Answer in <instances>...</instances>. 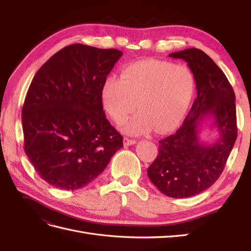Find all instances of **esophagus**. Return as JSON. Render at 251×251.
Masks as SVG:
<instances>
[{"label": "esophagus", "mask_w": 251, "mask_h": 251, "mask_svg": "<svg viewBox=\"0 0 251 251\" xmlns=\"http://www.w3.org/2000/svg\"><path fill=\"white\" fill-rule=\"evenodd\" d=\"M124 142H125V146H133V144L136 143V141L134 139H130V138H125L124 139Z\"/></svg>", "instance_id": "34e87169"}]
</instances>
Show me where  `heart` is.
I'll return each instance as SVG.
<instances>
[{
    "label": "heart",
    "instance_id": "b5f03b06",
    "mask_svg": "<svg viewBox=\"0 0 251 251\" xmlns=\"http://www.w3.org/2000/svg\"><path fill=\"white\" fill-rule=\"evenodd\" d=\"M195 77L189 67L166 60L143 59L125 66L120 77L110 75L101 88L103 108L128 135L155 130L170 132L186 114L195 93Z\"/></svg>",
    "mask_w": 251,
    "mask_h": 251
}]
</instances>
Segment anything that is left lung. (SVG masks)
I'll use <instances>...</instances> for the list:
<instances>
[{"mask_svg": "<svg viewBox=\"0 0 251 251\" xmlns=\"http://www.w3.org/2000/svg\"><path fill=\"white\" fill-rule=\"evenodd\" d=\"M170 56L187 63L195 77L197 98L178 131L159 141L148 176L165 196L187 198L211 186L224 170L238 135L235 95L223 71L202 50L189 48ZM205 119L211 120V126L219 132L212 144L200 140Z\"/></svg>", "mask_w": 251, "mask_h": 251, "instance_id": "1", "label": "left lung"}]
</instances>
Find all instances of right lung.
<instances>
[{"label":"right lung","instance_id":"1","mask_svg":"<svg viewBox=\"0 0 251 251\" xmlns=\"http://www.w3.org/2000/svg\"><path fill=\"white\" fill-rule=\"evenodd\" d=\"M121 55L73 44L34 75L22 110L24 150L50 185L71 191L88 185L124 147L101 100L103 81Z\"/></svg>","mask_w":251,"mask_h":251}]
</instances>
